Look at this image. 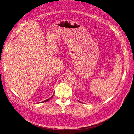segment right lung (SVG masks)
I'll use <instances>...</instances> for the list:
<instances>
[{"label": "right lung", "mask_w": 134, "mask_h": 134, "mask_svg": "<svg viewBox=\"0 0 134 134\" xmlns=\"http://www.w3.org/2000/svg\"><path fill=\"white\" fill-rule=\"evenodd\" d=\"M53 95H52V96H51V97H49V99H48L47 100H45V101H42V102H41L40 103H42V102H47V101H49V100H50V99H51V98H52V97H53Z\"/></svg>", "instance_id": "add662e5"}]
</instances>
